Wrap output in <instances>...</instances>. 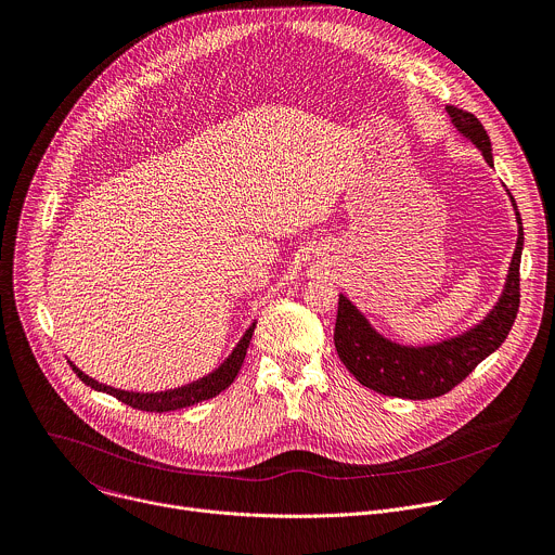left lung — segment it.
Here are the masks:
<instances>
[{"label":"left lung","mask_w":555,"mask_h":555,"mask_svg":"<svg viewBox=\"0 0 555 555\" xmlns=\"http://www.w3.org/2000/svg\"><path fill=\"white\" fill-rule=\"evenodd\" d=\"M455 128L468 137L483 154L486 163L492 165L490 137L481 121L462 108L449 106ZM516 209V203L512 198ZM518 220V242L512 257L507 283L501 300L488 313V318L470 328L468 333L440 341L436 346L410 348L399 346L382 337L365 318L354 309L346 296L337 300V320H335V348L350 375L365 388H371L386 397L399 399H436L451 392L462 384L475 367L494 352L507 337L520 302V253H522V224Z\"/></svg>","instance_id":"8db88e82"}]
</instances>
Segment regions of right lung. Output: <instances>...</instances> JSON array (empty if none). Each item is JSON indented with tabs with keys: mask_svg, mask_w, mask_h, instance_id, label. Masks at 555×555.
<instances>
[{
	"mask_svg": "<svg viewBox=\"0 0 555 555\" xmlns=\"http://www.w3.org/2000/svg\"><path fill=\"white\" fill-rule=\"evenodd\" d=\"M253 331H255V324L244 333V337L240 339V344L233 348V352L227 357V361L218 367V371H214L211 375L190 384V386H182V388H176V390H167V392H150V395H141V392H126V390H115L111 386H104V384H98L95 379L87 377L82 371H78V367L69 361L72 371L78 375V379L87 386H91L93 390L98 392H106L111 397H115L117 401L134 408V410H143V412H171V410H182V408H190V405H196L201 401H207V399H214L218 397L222 390H227L237 373L240 367L246 359V350H248V344H250V337H253Z\"/></svg>",
	"mask_w": 555,
	"mask_h": 555,
	"instance_id": "add662e5",
	"label": "right lung"
}]
</instances>
